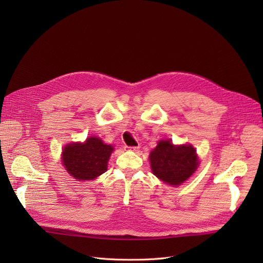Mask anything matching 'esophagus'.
Returning a JSON list of instances; mask_svg holds the SVG:
<instances>
[{"instance_id": "1", "label": "esophagus", "mask_w": 263, "mask_h": 263, "mask_svg": "<svg viewBox=\"0 0 263 263\" xmlns=\"http://www.w3.org/2000/svg\"><path fill=\"white\" fill-rule=\"evenodd\" d=\"M127 149L128 150H131V151H139V149H140V146H134V147H127Z\"/></svg>"}]
</instances>
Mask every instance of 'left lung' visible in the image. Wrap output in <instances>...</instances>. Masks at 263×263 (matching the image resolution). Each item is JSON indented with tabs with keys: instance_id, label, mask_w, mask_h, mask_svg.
<instances>
[{
	"instance_id": "1",
	"label": "left lung",
	"mask_w": 263,
	"mask_h": 263,
	"mask_svg": "<svg viewBox=\"0 0 263 263\" xmlns=\"http://www.w3.org/2000/svg\"><path fill=\"white\" fill-rule=\"evenodd\" d=\"M151 170L160 180L178 186L194 174L198 167V157L192 145L175 146L171 140H162L151 151Z\"/></svg>"
}]
</instances>
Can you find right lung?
<instances>
[{
	"label": "right lung",
	"mask_w": 263,
	"mask_h": 263,
	"mask_svg": "<svg viewBox=\"0 0 263 263\" xmlns=\"http://www.w3.org/2000/svg\"><path fill=\"white\" fill-rule=\"evenodd\" d=\"M113 146L106 145L97 136L84 143H70L64 147L62 161L68 174L77 180H93L107 171V162Z\"/></svg>",
	"instance_id": "right-lung-1"
}]
</instances>
